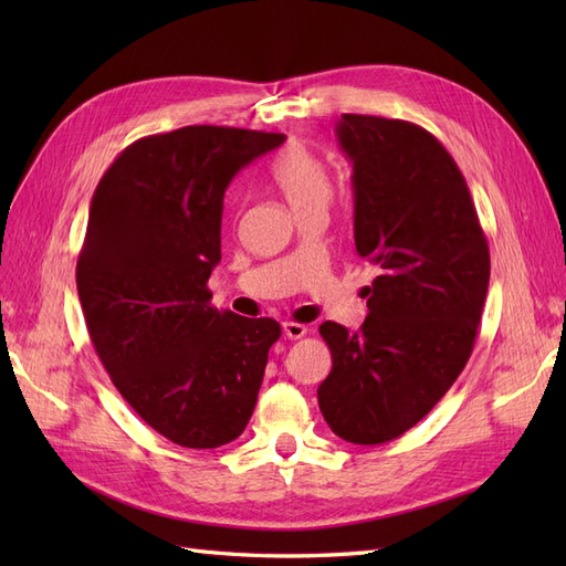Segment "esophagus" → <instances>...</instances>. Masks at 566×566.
<instances>
[{
  "mask_svg": "<svg viewBox=\"0 0 566 566\" xmlns=\"http://www.w3.org/2000/svg\"><path fill=\"white\" fill-rule=\"evenodd\" d=\"M283 333L287 339H300L306 335V325L302 323H295V321H285L283 323Z\"/></svg>",
  "mask_w": 566,
  "mask_h": 566,
  "instance_id": "obj_1",
  "label": "esophagus"
}]
</instances>
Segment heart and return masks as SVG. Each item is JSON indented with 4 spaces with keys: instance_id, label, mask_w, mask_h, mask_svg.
<instances>
[{
    "instance_id": "obj_1",
    "label": "heart",
    "mask_w": 566,
    "mask_h": 566,
    "mask_svg": "<svg viewBox=\"0 0 566 566\" xmlns=\"http://www.w3.org/2000/svg\"><path fill=\"white\" fill-rule=\"evenodd\" d=\"M271 179L281 188V193L290 202V208L300 210L328 205L333 196V179L325 160L306 148L304 144L285 146L271 163Z\"/></svg>"
}]
</instances>
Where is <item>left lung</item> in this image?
<instances>
[{"label":"left lung","instance_id":"left-lung-1","mask_svg":"<svg viewBox=\"0 0 566 566\" xmlns=\"http://www.w3.org/2000/svg\"><path fill=\"white\" fill-rule=\"evenodd\" d=\"M354 175L356 252L378 264L361 331L321 323L333 368L318 408L345 441L373 447L420 422L474 347L489 290V243L465 177L437 136L375 115L335 127Z\"/></svg>","mask_w":566,"mask_h":566}]
</instances>
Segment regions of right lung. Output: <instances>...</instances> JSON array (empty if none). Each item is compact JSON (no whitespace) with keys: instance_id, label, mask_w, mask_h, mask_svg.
Wrapping results in <instances>:
<instances>
[{"instance_id":"obj_1","label":"right lung","mask_w":566,"mask_h":566,"mask_svg":"<svg viewBox=\"0 0 566 566\" xmlns=\"http://www.w3.org/2000/svg\"><path fill=\"white\" fill-rule=\"evenodd\" d=\"M285 134L191 125L127 146L101 177L77 260L92 345L125 401L186 449L243 434L273 318L210 304L231 179Z\"/></svg>"}]
</instances>
